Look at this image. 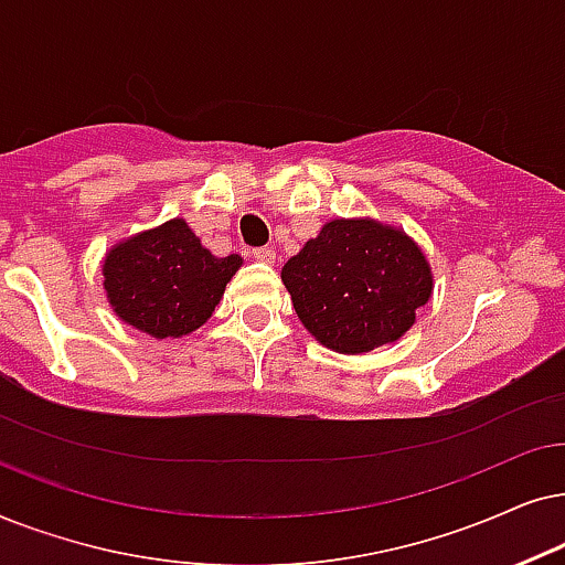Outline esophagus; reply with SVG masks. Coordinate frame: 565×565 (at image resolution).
<instances>
[{
    "label": "esophagus",
    "instance_id": "1",
    "mask_svg": "<svg viewBox=\"0 0 565 565\" xmlns=\"http://www.w3.org/2000/svg\"><path fill=\"white\" fill-rule=\"evenodd\" d=\"M253 258L260 260V263H274L276 260V250H274V247H255Z\"/></svg>",
    "mask_w": 565,
    "mask_h": 565
}]
</instances>
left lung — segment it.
I'll list each match as a JSON object with an SVG mask.
<instances>
[{
	"label": "left lung",
	"instance_id": "8db88e82",
	"mask_svg": "<svg viewBox=\"0 0 565 565\" xmlns=\"http://www.w3.org/2000/svg\"><path fill=\"white\" fill-rule=\"evenodd\" d=\"M302 326L338 353L393 343L431 299L426 255L403 230L374 220H333L281 268Z\"/></svg>",
	"mask_w": 565,
	"mask_h": 565
}]
</instances>
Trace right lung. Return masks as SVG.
<instances>
[{
    "mask_svg": "<svg viewBox=\"0 0 565 565\" xmlns=\"http://www.w3.org/2000/svg\"><path fill=\"white\" fill-rule=\"evenodd\" d=\"M239 266V255L216 258L185 220H170L113 245L103 287L124 322L152 338H180L212 318Z\"/></svg>",
    "mask_w": 565,
    "mask_h": 565,
    "instance_id": "1",
    "label": "right lung"
}]
</instances>
